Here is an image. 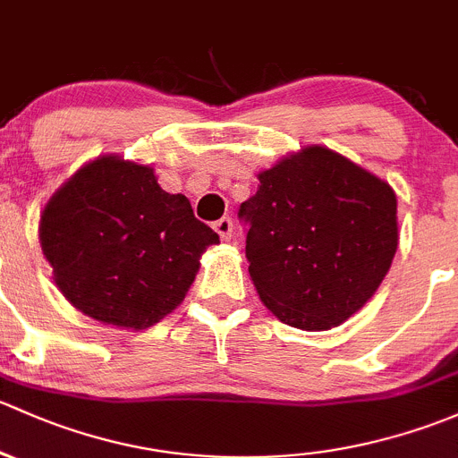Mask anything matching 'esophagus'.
<instances>
[{
	"label": "esophagus",
	"instance_id": "esophagus-1",
	"mask_svg": "<svg viewBox=\"0 0 458 458\" xmlns=\"http://www.w3.org/2000/svg\"><path fill=\"white\" fill-rule=\"evenodd\" d=\"M214 229H216V233L220 235V240H223V242H229V240H231V231H233V223H231V218H227V216H225V218L216 220Z\"/></svg>",
	"mask_w": 458,
	"mask_h": 458
}]
</instances>
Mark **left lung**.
Wrapping results in <instances>:
<instances>
[{"mask_svg": "<svg viewBox=\"0 0 458 458\" xmlns=\"http://www.w3.org/2000/svg\"><path fill=\"white\" fill-rule=\"evenodd\" d=\"M240 205L262 304L301 331L346 322L379 289L399 244L397 194L351 158L306 145L258 174Z\"/></svg>", "mask_w": 458, "mask_h": 458, "instance_id": "obj_1", "label": "left lung"}]
</instances>
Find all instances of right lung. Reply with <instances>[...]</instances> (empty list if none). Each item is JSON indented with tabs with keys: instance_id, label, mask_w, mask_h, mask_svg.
Segmentation results:
<instances>
[{
	"instance_id": "add662e5",
	"label": "right lung",
	"mask_w": 458,
	"mask_h": 458,
	"mask_svg": "<svg viewBox=\"0 0 458 458\" xmlns=\"http://www.w3.org/2000/svg\"><path fill=\"white\" fill-rule=\"evenodd\" d=\"M218 233L182 194H167L154 167L103 154L44 205L39 244L65 300L88 318L143 331L190 291Z\"/></svg>"
}]
</instances>
